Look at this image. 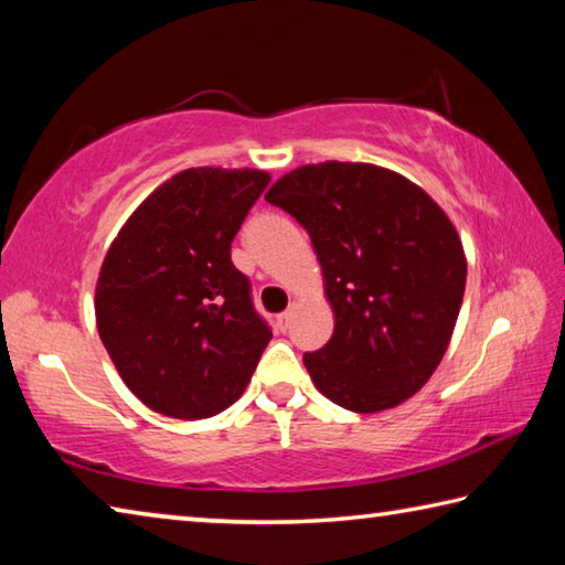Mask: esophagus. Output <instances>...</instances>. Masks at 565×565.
I'll return each instance as SVG.
<instances>
[{"mask_svg": "<svg viewBox=\"0 0 565 565\" xmlns=\"http://www.w3.org/2000/svg\"><path fill=\"white\" fill-rule=\"evenodd\" d=\"M291 319H294V309L284 311V313H279V317H276V327H279V331H286L291 327Z\"/></svg>", "mask_w": 565, "mask_h": 565, "instance_id": "esophagus-1", "label": "esophagus"}]
</instances>
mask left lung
<instances>
[{"label": "left lung", "instance_id": "left-lung-1", "mask_svg": "<svg viewBox=\"0 0 565 565\" xmlns=\"http://www.w3.org/2000/svg\"><path fill=\"white\" fill-rule=\"evenodd\" d=\"M266 202L309 232L337 319L327 347L303 353L313 386L356 414L414 396L444 359L466 289L444 209L396 171L351 161L294 169Z\"/></svg>", "mask_w": 565, "mask_h": 565}]
</instances>
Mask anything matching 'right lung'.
I'll return each instance as SVG.
<instances>
[{"label":"right lung","mask_w":565,"mask_h":565,"mask_svg":"<svg viewBox=\"0 0 565 565\" xmlns=\"http://www.w3.org/2000/svg\"><path fill=\"white\" fill-rule=\"evenodd\" d=\"M269 181L259 169L179 171L104 256L94 296L102 343L157 414L194 420L228 408L271 341L232 264L234 236Z\"/></svg>","instance_id":"obj_1"}]
</instances>
